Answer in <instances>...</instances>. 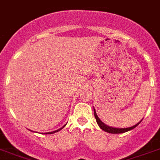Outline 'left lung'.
<instances>
[{
    "label": "left lung",
    "instance_id": "1",
    "mask_svg": "<svg viewBox=\"0 0 160 160\" xmlns=\"http://www.w3.org/2000/svg\"><path fill=\"white\" fill-rule=\"evenodd\" d=\"M94 115H95V118H96L97 124L99 125V127H100V128H101L102 130H104L105 132H107L114 133V134H118V133H123V132H128V131L132 130V129L135 128L136 127L138 126V125L141 123V122H142V120H141V121H140L138 123H137V124L134 125V126H132V127H130V128H116L107 126L106 124H105V123H104V122H103L100 119V118H99V117L97 116V114H96L95 109H94Z\"/></svg>",
    "mask_w": 160,
    "mask_h": 160
}]
</instances>
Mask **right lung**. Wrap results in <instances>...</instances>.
Returning a JSON list of instances; mask_svg holds the SVG:
<instances>
[{
  "instance_id": "obj_1",
  "label": "right lung",
  "mask_w": 160,
  "mask_h": 160,
  "mask_svg": "<svg viewBox=\"0 0 160 160\" xmlns=\"http://www.w3.org/2000/svg\"><path fill=\"white\" fill-rule=\"evenodd\" d=\"M64 126H65V125H64ZM64 127H62L61 128L58 129V130H55V131H54V132H46V133H44V134H50V133H51H51H55V132H59V131H60V130H61L62 128H64Z\"/></svg>"
}]
</instances>
